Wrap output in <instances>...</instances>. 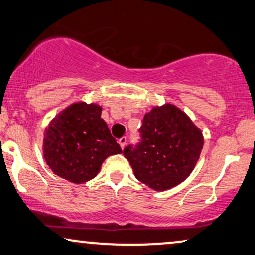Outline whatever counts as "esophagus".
Segmentation results:
<instances>
[{
    "instance_id": "esophagus-1",
    "label": "esophagus",
    "mask_w": 255,
    "mask_h": 255,
    "mask_svg": "<svg viewBox=\"0 0 255 255\" xmlns=\"http://www.w3.org/2000/svg\"><path fill=\"white\" fill-rule=\"evenodd\" d=\"M126 137H121V138H119V141H118V143H119V145L121 146V149H124L125 148V145H126Z\"/></svg>"
}]
</instances>
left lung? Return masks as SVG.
<instances>
[{"instance_id":"obj_1","label":"left lung","mask_w":255,"mask_h":255,"mask_svg":"<svg viewBox=\"0 0 255 255\" xmlns=\"http://www.w3.org/2000/svg\"><path fill=\"white\" fill-rule=\"evenodd\" d=\"M142 142L124 150L136 179L157 192L181 184L194 170L203 148V134L191 118L172 103L153 106L141 127Z\"/></svg>"}]
</instances>
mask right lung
<instances>
[{"label": "right lung", "mask_w": 255, "mask_h": 255, "mask_svg": "<svg viewBox=\"0 0 255 255\" xmlns=\"http://www.w3.org/2000/svg\"><path fill=\"white\" fill-rule=\"evenodd\" d=\"M45 160L56 175L84 184L99 173L107 157L121 153L97 103L75 102L60 111L45 128Z\"/></svg>", "instance_id": "right-lung-1"}]
</instances>
